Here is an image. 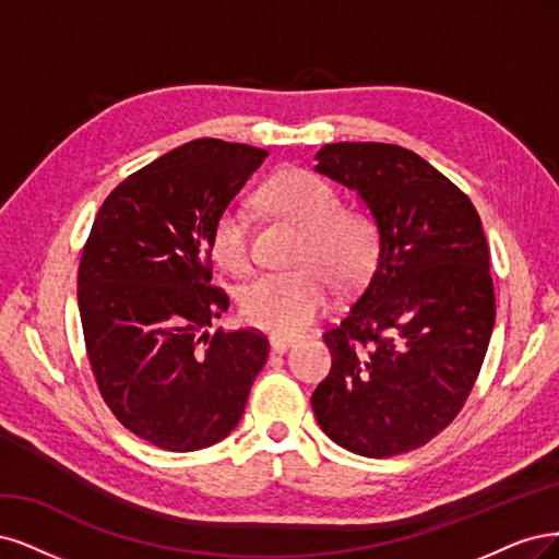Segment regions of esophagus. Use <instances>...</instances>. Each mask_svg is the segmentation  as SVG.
Masks as SVG:
<instances>
[{"instance_id": "1", "label": "esophagus", "mask_w": 559, "mask_h": 559, "mask_svg": "<svg viewBox=\"0 0 559 559\" xmlns=\"http://www.w3.org/2000/svg\"><path fill=\"white\" fill-rule=\"evenodd\" d=\"M295 344H299V336H293V334H272V336H269V346H272L274 353L290 350Z\"/></svg>"}]
</instances>
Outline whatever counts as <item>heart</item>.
Returning <instances> with one entry per match:
<instances>
[{
	"mask_svg": "<svg viewBox=\"0 0 559 559\" xmlns=\"http://www.w3.org/2000/svg\"><path fill=\"white\" fill-rule=\"evenodd\" d=\"M262 202L304 227L290 272H272L241 290L250 325L293 334L313 322L330 301V274L341 287L362 281L376 258V227L365 213L341 209L336 190L306 169L278 171L262 188ZM211 250L229 272L250 264V229L241 206H225L211 227Z\"/></svg>",
	"mask_w": 559,
	"mask_h": 559,
	"instance_id": "b5f03b06",
	"label": "heart"
}]
</instances>
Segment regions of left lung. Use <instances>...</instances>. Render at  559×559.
<instances>
[{"label":"left lung","mask_w":559,"mask_h":559,"mask_svg":"<svg viewBox=\"0 0 559 559\" xmlns=\"http://www.w3.org/2000/svg\"><path fill=\"white\" fill-rule=\"evenodd\" d=\"M316 159L378 231L369 283L322 336L332 369L316 420L355 455H402L453 423L476 383L495 328L488 241L469 197L413 151L341 141Z\"/></svg>","instance_id":"obj_1"}]
</instances>
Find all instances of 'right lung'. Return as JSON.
Returning a JSON list of instances; mask_svg holds the SVG:
<instances>
[{
	"mask_svg": "<svg viewBox=\"0 0 559 559\" xmlns=\"http://www.w3.org/2000/svg\"><path fill=\"white\" fill-rule=\"evenodd\" d=\"M269 153L194 139L104 200L79 266V311L102 397L136 437L171 453L239 425L269 344L209 332L229 309L211 285V227Z\"/></svg>",
	"mask_w": 559,
	"mask_h": 559,
	"instance_id": "right-lung-1",
	"label": "right lung"
}]
</instances>
